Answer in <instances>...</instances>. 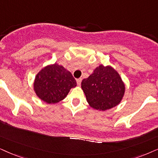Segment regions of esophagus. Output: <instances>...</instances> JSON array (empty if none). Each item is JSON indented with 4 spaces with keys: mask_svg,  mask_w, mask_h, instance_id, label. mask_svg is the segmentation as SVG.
I'll list each match as a JSON object with an SVG mask.
<instances>
[{
    "mask_svg": "<svg viewBox=\"0 0 158 158\" xmlns=\"http://www.w3.org/2000/svg\"><path fill=\"white\" fill-rule=\"evenodd\" d=\"M81 80H82V79H81V78H80V79H77V85H79V86L81 85Z\"/></svg>",
    "mask_w": 158,
    "mask_h": 158,
    "instance_id": "esophagus-1",
    "label": "esophagus"
}]
</instances>
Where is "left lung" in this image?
I'll return each instance as SVG.
<instances>
[{"label": "left lung", "instance_id": "8db88e82", "mask_svg": "<svg viewBox=\"0 0 158 158\" xmlns=\"http://www.w3.org/2000/svg\"><path fill=\"white\" fill-rule=\"evenodd\" d=\"M81 89L89 106L99 111L115 107L125 95V87L120 76L110 65H100L81 81Z\"/></svg>", "mask_w": 158, "mask_h": 158}]
</instances>
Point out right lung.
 <instances>
[{
  "label": "right lung",
  "mask_w": 158,
  "mask_h": 158,
  "mask_svg": "<svg viewBox=\"0 0 158 158\" xmlns=\"http://www.w3.org/2000/svg\"><path fill=\"white\" fill-rule=\"evenodd\" d=\"M77 81L70 71L57 63L43 68L35 76L33 89L41 101L57 103L63 100Z\"/></svg>",
  "instance_id": "obj_1"
}]
</instances>
